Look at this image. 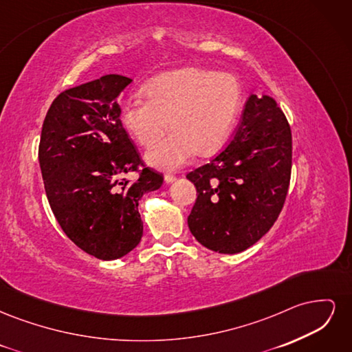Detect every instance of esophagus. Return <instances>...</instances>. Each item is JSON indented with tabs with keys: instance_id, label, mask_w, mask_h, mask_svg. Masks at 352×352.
Wrapping results in <instances>:
<instances>
[{
	"instance_id": "obj_1",
	"label": "esophagus",
	"mask_w": 352,
	"mask_h": 352,
	"mask_svg": "<svg viewBox=\"0 0 352 352\" xmlns=\"http://www.w3.org/2000/svg\"><path fill=\"white\" fill-rule=\"evenodd\" d=\"M164 180H166V184H172V182H175V180H176V176L172 175V173H167L164 176Z\"/></svg>"
}]
</instances>
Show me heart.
Returning a JSON list of instances; mask_svg holds the SVG:
<instances>
[{
  "instance_id": "heart-1",
  "label": "heart",
  "mask_w": 352,
  "mask_h": 352,
  "mask_svg": "<svg viewBox=\"0 0 352 352\" xmlns=\"http://www.w3.org/2000/svg\"><path fill=\"white\" fill-rule=\"evenodd\" d=\"M123 107V123L142 146H153L168 129L175 132L146 154L157 168L175 170L195 153L210 155L226 142L242 102L236 76L185 67L155 78Z\"/></svg>"
}]
</instances>
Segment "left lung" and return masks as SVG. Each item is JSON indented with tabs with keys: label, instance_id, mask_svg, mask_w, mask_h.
Returning a JSON list of instances; mask_svg holds the SVG:
<instances>
[{
	"label": "left lung",
	"instance_id": "1",
	"mask_svg": "<svg viewBox=\"0 0 352 352\" xmlns=\"http://www.w3.org/2000/svg\"><path fill=\"white\" fill-rule=\"evenodd\" d=\"M292 133L272 97L251 95L229 144L186 177L197 188L188 226L206 248L236 254L278 220L291 180Z\"/></svg>",
	"mask_w": 352,
	"mask_h": 352
}]
</instances>
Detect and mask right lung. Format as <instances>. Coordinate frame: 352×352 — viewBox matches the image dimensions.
I'll return each instance as SVG.
<instances>
[{
    "label": "right lung",
    "instance_id": "add662e5",
    "mask_svg": "<svg viewBox=\"0 0 352 352\" xmlns=\"http://www.w3.org/2000/svg\"><path fill=\"white\" fill-rule=\"evenodd\" d=\"M132 79L105 74L63 91L42 124L39 166L60 228L87 254L116 260L142 238L138 204L163 185L146 167L120 120L117 102ZM138 173L136 181L124 175Z\"/></svg>",
    "mask_w": 352,
    "mask_h": 352
}]
</instances>
